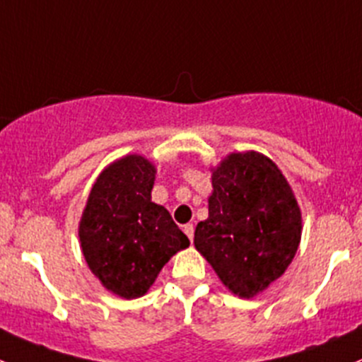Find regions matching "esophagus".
Returning a JSON list of instances; mask_svg holds the SVG:
<instances>
[{
    "instance_id": "esophagus-1",
    "label": "esophagus",
    "mask_w": 362,
    "mask_h": 362,
    "mask_svg": "<svg viewBox=\"0 0 362 362\" xmlns=\"http://www.w3.org/2000/svg\"><path fill=\"white\" fill-rule=\"evenodd\" d=\"M182 232H185L186 235H188L189 240L193 242V232H195V226H193V225H185V226H182Z\"/></svg>"
}]
</instances>
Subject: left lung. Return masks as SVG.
<instances>
[{"mask_svg":"<svg viewBox=\"0 0 362 362\" xmlns=\"http://www.w3.org/2000/svg\"><path fill=\"white\" fill-rule=\"evenodd\" d=\"M212 188L209 218L193 242L230 291L252 298L293 262L300 207L279 167L256 151L226 156L212 173Z\"/></svg>","mask_w":362,"mask_h":362,"instance_id":"left-lung-1","label":"left lung"}]
</instances>
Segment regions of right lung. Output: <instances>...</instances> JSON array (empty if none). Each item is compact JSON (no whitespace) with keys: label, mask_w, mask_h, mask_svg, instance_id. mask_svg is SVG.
I'll return each instance as SVG.
<instances>
[{"label":"right lung","mask_w":362,"mask_h":362,"mask_svg":"<svg viewBox=\"0 0 362 362\" xmlns=\"http://www.w3.org/2000/svg\"><path fill=\"white\" fill-rule=\"evenodd\" d=\"M155 167L129 155L95 181L80 221L81 251L92 274L118 296L139 298L189 240L169 211L151 202Z\"/></svg>","instance_id":"right-lung-1"}]
</instances>
